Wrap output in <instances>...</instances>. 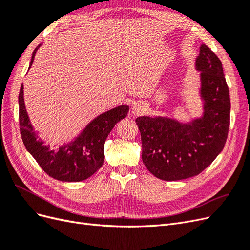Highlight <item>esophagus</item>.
I'll return each instance as SVG.
<instances>
[{"label":"esophagus","instance_id":"1","mask_svg":"<svg viewBox=\"0 0 250 250\" xmlns=\"http://www.w3.org/2000/svg\"><path fill=\"white\" fill-rule=\"evenodd\" d=\"M146 110V106L143 103H135L133 104V106L131 108V113L134 117H139L143 115Z\"/></svg>","mask_w":250,"mask_h":250}]
</instances>
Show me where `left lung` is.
I'll use <instances>...</instances> for the list:
<instances>
[{"instance_id":"obj_1","label":"left lung","mask_w":250,"mask_h":250,"mask_svg":"<svg viewBox=\"0 0 250 250\" xmlns=\"http://www.w3.org/2000/svg\"><path fill=\"white\" fill-rule=\"evenodd\" d=\"M195 69L200 73V117L184 121L172 116H144L135 120L143 163L163 180L198 175L221 152L228 139L230 99L220 59L201 44Z\"/></svg>"}]
</instances>
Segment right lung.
Wrapping results in <instances>:
<instances>
[{
    "label": "right lung",
    "instance_id": "obj_1",
    "mask_svg": "<svg viewBox=\"0 0 250 250\" xmlns=\"http://www.w3.org/2000/svg\"><path fill=\"white\" fill-rule=\"evenodd\" d=\"M32 53L29 69L31 67L37 50ZM20 129L28 152L49 176L60 181L76 183L87 179L99 170L104 162V144L115 125L127 116L128 105H120L100 113L70 141L59 144L58 149L46 145L41 132L35 130L29 119L24 100V85L19 94Z\"/></svg>",
    "mask_w": 250,
    "mask_h": 250
}]
</instances>
